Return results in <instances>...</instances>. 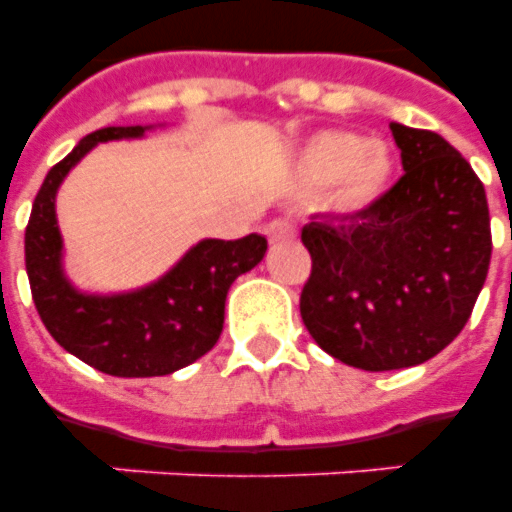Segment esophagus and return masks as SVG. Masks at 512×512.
Listing matches in <instances>:
<instances>
[{"instance_id":"34e87169","label":"esophagus","mask_w":512,"mask_h":512,"mask_svg":"<svg viewBox=\"0 0 512 512\" xmlns=\"http://www.w3.org/2000/svg\"><path fill=\"white\" fill-rule=\"evenodd\" d=\"M265 236H268L271 244H281V241L295 239L297 228L292 220H287V217H276V220H271V223L265 225Z\"/></svg>"}]
</instances>
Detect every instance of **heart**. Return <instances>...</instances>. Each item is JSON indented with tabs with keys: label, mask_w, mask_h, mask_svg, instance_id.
<instances>
[{
	"label": "heart",
	"mask_w": 512,
	"mask_h": 512,
	"mask_svg": "<svg viewBox=\"0 0 512 512\" xmlns=\"http://www.w3.org/2000/svg\"><path fill=\"white\" fill-rule=\"evenodd\" d=\"M305 183H335L345 207H364L385 191L393 175V154L382 140H364L350 132H321L300 156Z\"/></svg>",
	"instance_id": "obj_1"
}]
</instances>
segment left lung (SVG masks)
Segmentation results:
<instances>
[{
	"mask_svg": "<svg viewBox=\"0 0 512 512\" xmlns=\"http://www.w3.org/2000/svg\"><path fill=\"white\" fill-rule=\"evenodd\" d=\"M404 177L356 215L303 228L313 271L300 316L342 364L388 372L460 335L484 289L492 225L484 183L441 135L393 122Z\"/></svg>",
	"mask_w": 512,
	"mask_h": 512,
	"instance_id": "left-lung-1",
	"label": "left lung"
}]
</instances>
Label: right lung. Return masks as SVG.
Masks as SVG:
<instances>
[{
	"label": "right lung",
	"mask_w": 512,
	"mask_h": 512,
	"mask_svg": "<svg viewBox=\"0 0 512 512\" xmlns=\"http://www.w3.org/2000/svg\"><path fill=\"white\" fill-rule=\"evenodd\" d=\"M148 130L154 127H103L79 140L47 172L26 228V273L39 319L60 348L114 377H162L209 353L223 332L228 289L268 249L260 233L201 239L146 287L108 295L76 287L63 265L58 188L98 143L138 140Z\"/></svg>",
	"instance_id": "obj_1"
}]
</instances>
